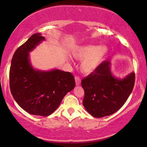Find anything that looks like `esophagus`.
<instances>
[{
  "label": "esophagus",
  "mask_w": 147,
  "mask_h": 147,
  "mask_svg": "<svg viewBox=\"0 0 147 147\" xmlns=\"http://www.w3.org/2000/svg\"><path fill=\"white\" fill-rule=\"evenodd\" d=\"M75 84H76V86H79V84L81 83V79L80 77H77V76H76L75 77Z\"/></svg>",
  "instance_id": "esophagus-1"
}]
</instances>
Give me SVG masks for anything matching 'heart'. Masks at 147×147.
Returning a JSON list of instances; mask_svg holds the SVG:
<instances>
[{
    "mask_svg": "<svg viewBox=\"0 0 147 147\" xmlns=\"http://www.w3.org/2000/svg\"><path fill=\"white\" fill-rule=\"evenodd\" d=\"M109 49L106 45H88L79 46L72 52V55L78 60H83L81 70L86 74L94 72L103 63Z\"/></svg>",
    "mask_w": 147,
    "mask_h": 147,
    "instance_id": "1",
    "label": "heart"
}]
</instances>
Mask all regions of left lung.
Masks as SVG:
<instances>
[{
    "instance_id": "8db88e82",
    "label": "left lung",
    "mask_w": 147,
    "mask_h": 147,
    "mask_svg": "<svg viewBox=\"0 0 147 147\" xmlns=\"http://www.w3.org/2000/svg\"><path fill=\"white\" fill-rule=\"evenodd\" d=\"M111 63L105 61L93 72L82 80L84 90L83 105L95 117L111 115L119 110L129 98L135 84V73L123 79L115 77Z\"/></svg>"
}]
</instances>
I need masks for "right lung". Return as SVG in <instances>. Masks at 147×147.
Returning a JSON list of instances; mask_svg holds the SVG:
<instances>
[{
  "label": "right lung",
  "mask_w": 147,
  "mask_h": 147,
  "mask_svg": "<svg viewBox=\"0 0 147 147\" xmlns=\"http://www.w3.org/2000/svg\"><path fill=\"white\" fill-rule=\"evenodd\" d=\"M41 34H34L13 55L9 70V87L16 103L28 113L48 116L68 92L75 86L73 75L59 69L36 70L30 61V52L44 41Z\"/></svg>",
  "instance_id": "right-lung-1"
}]
</instances>
